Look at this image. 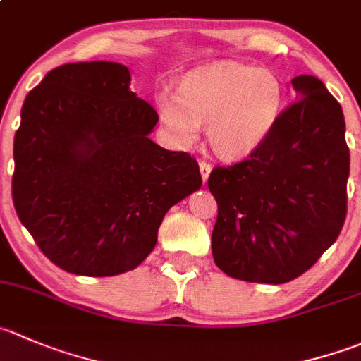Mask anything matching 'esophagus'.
I'll list each match as a JSON object with an SVG mask.
<instances>
[{
  "mask_svg": "<svg viewBox=\"0 0 361 361\" xmlns=\"http://www.w3.org/2000/svg\"><path fill=\"white\" fill-rule=\"evenodd\" d=\"M199 169H201L202 181H208L209 173H212V164H208V162H204V160H202V162H199Z\"/></svg>",
  "mask_w": 361,
  "mask_h": 361,
  "instance_id": "34e87169",
  "label": "esophagus"
}]
</instances>
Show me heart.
<instances>
[{
	"label": "heart",
	"mask_w": 361,
	"mask_h": 361,
	"mask_svg": "<svg viewBox=\"0 0 361 361\" xmlns=\"http://www.w3.org/2000/svg\"><path fill=\"white\" fill-rule=\"evenodd\" d=\"M284 87L269 70L243 63H215L192 70L178 92L157 95L160 120L180 145H192L206 123L212 148L224 159L254 153L274 132Z\"/></svg>",
	"instance_id": "b5f03b06"
}]
</instances>
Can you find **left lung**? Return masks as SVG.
I'll use <instances>...</instances> for the list:
<instances>
[{"label":"left lung","mask_w":361,"mask_h":361,"mask_svg":"<svg viewBox=\"0 0 361 361\" xmlns=\"http://www.w3.org/2000/svg\"><path fill=\"white\" fill-rule=\"evenodd\" d=\"M298 100L269 137L208 188L219 206L215 264L245 282L295 281L335 243L348 213L349 148L342 107L317 77L291 80Z\"/></svg>","instance_id":"left-lung-1"}]
</instances>
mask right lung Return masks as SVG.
I'll use <instances>...</instances> for the list:
<instances>
[{
  "label": "right lung",
  "instance_id": "1",
  "mask_svg": "<svg viewBox=\"0 0 361 361\" xmlns=\"http://www.w3.org/2000/svg\"><path fill=\"white\" fill-rule=\"evenodd\" d=\"M128 86L120 63H66L23 104L13 206L42 254L68 274L137 268L167 209L202 183L194 157L148 137L159 114Z\"/></svg>",
  "mask_w": 361,
  "mask_h": 361
}]
</instances>
